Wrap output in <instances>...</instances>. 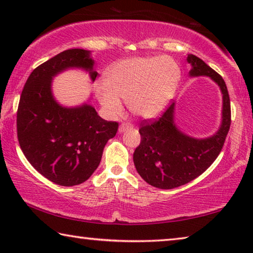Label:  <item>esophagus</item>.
<instances>
[{
    "instance_id": "1",
    "label": "esophagus",
    "mask_w": 253,
    "mask_h": 253,
    "mask_svg": "<svg viewBox=\"0 0 253 253\" xmlns=\"http://www.w3.org/2000/svg\"><path fill=\"white\" fill-rule=\"evenodd\" d=\"M131 127H132V124L128 123V122H124L121 124V126H119V131L123 132L127 129H129V128H131Z\"/></svg>"
}]
</instances>
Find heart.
Instances as JSON below:
<instances>
[{"label":"heart","mask_w":253,"mask_h":253,"mask_svg":"<svg viewBox=\"0 0 253 253\" xmlns=\"http://www.w3.org/2000/svg\"><path fill=\"white\" fill-rule=\"evenodd\" d=\"M179 77V67L169 57L128 58L107 70L105 84L96 85V95L110 116L122 115V99L136 116L149 118L172 99Z\"/></svg>","instance_id":"1"}]
</instances>
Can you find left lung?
Here are the masks:
<instances>
[{
    "mask_svg": "<svg viewBox=\"0 0 253 253\" xmlns=\"http://www.w3.org/2000/svg\"><path fill=\"white\" fill-rule=\"evenodd\" d=\"M191 76H209L220 85L223 93L222 125L219 131L205 139L183 134L174 124V102L160 117L140 123L142 139L134 152L137 172L149 185L158 188L178 187L204 173L219 156L231 125V106L228 88L222 77L202 59L190 54Z\"/></svg>",
    "mask_w": 253,
    "mask_h": 253,
    "instance_id": "8db88e82",
    "label": "left lung"
}]
</instances>
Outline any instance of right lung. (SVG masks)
<instances>
[{"mask_svg": "<svg viewBox=\"0 0 253 253\" xmlns=\"http://www.w3.org/2000/svg\"><path fill=\"white\" fill-rule=\"evenodd\" d=\"M90 52L70 49L37 67L21 93L16 113L20 147L34 169L49 181L74 186L91 176L101 161L108 139L118 130L117 122L98 116L90 105L63 108L53 99L51 80L67 68H84L95 81Z\"/></svg>", "mask_w": 253, "mask_h": 253, "instance_id": "add662e5", "label": "right lung"}]
</instances>
